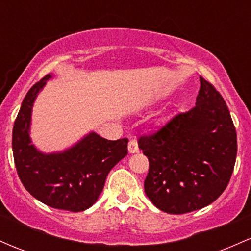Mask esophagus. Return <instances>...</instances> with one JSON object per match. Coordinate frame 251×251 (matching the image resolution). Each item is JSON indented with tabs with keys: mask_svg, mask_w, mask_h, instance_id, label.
I'll return each mask as SVG.
<instances>
[{
	"mask_svg": "<svg viewBox=\"0 0 251 251\" xmlns=\"http://www.w3.org/2000/svg\"><path fill=\"white\" fill-rule=\"evenodd\" d=\"M128 152L129 153H137L139 151V148H138V142L135 139H131L128 143Z\"/></svg>",
	"mask_w": 251,
	"mask_h": 251,
	"instance_id": "34e87169",
	"label": "esophagus"
}]
</instances>
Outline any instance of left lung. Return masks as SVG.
I'll list each match as a JSON object with an SVG mask.
<instances>
[{
  "label": "left lung",
  "mask_w": 251,
  "mask_h": 251,
  "mask_svg": "<svg viewBox=\"0 0 251 251\" xmlns=\"http://www.w3.org/2000/svg\"><path fill=\"white\" fill-rule=\"evenodd\" d=\"M200 81L194 108L138 140L150 162L145 194L168 214H186L211 204L234 171L237 135L229 108L211 83L201 76Z\"/></svg>",
  "instance_id": "left-lung-1"
}]
</instances>
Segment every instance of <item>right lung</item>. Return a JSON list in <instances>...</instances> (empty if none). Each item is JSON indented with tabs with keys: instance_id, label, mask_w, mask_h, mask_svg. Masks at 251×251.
<instances>
[{
	"instance_id": "1",
	"label": "right lung",
	"mask_w": 251,
	"mask_h": 251,
	"mask_svg": "<svg viewBox=\"0 0 251 251\" xmlns=\"http://www.w3.org/2000/svg\"><path fill=\"white\" fill-rule=\"evenodd\" d=\"M53 77L47 74L28 91L13 128L14 162L29 194L46 205L83 211L98 201L106 177L127 154L128 139L107 140L96 132L63 151L45 153L31 143V111L37 94Z\"/></svg>"
}]
</instances>
